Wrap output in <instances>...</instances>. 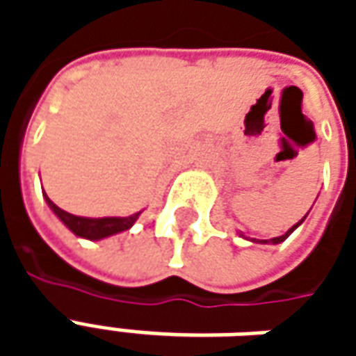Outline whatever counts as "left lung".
<instances>
[{
    "label": "left lung",
    "instance_id": "8db88e82",
    "mask_svg": "<svg viewBox=\"0 0 356 356\" xmlns=\"http://www.w3.org/2000/svg\"><path fill=\"white\" fill-rule=\"evenodd\" d=\"M303 221H305V217H303V219H301V221H299V223L293 225V227H291L290 231L286 232V234H282V236H276V238H270V240H252V242H259V244H280V242H284V240L288 238V236H290L291 232L296 231V229H298L299 225L303 223ZM240 236H242V238H246V236H244V234H242V232H240Z\"/></svg>",
    "mask_w": 356,
    "mask_h": 356
}]
</instances>
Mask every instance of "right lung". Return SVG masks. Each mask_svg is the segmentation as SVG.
Listing matches in <instances>:
<instances>
[{
  "mask_svg": "<svg viewBox=\"0 0 356 356\" xmlns=\"http://www.w3.org/2000/svg\"><path fill=\"white\" fill-rule=\"evenodd\" d=\"M45 202L47 206L53 209V213L63 221V223L70 229V231L76 234V236H81V238L88 240H102L106 236H112L116 232H124L127 229H131L133 223L139 219V213H133L129 217H99V219H93V217H80L72 216L65 209H60L53 200L47 198L45 194Z\"/></svg>",
  "mask_w": 356,
  "mask_h": 356,
  "instance_id": "obj_1",
  "label": "right lung"
}]
</instances>
